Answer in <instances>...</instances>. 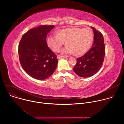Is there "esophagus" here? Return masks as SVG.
<instances>
[{"label": "esophagus", "instance_id": "34e87169", "mask_svg": "<svg viewBox=\"0 0 124 124\" xmlns=\"http://www.w3.org/2000/svg\"><path fill=\"white\" fill-rule=\"evenodd\" d=\"M65 56H62V55H58L57 56V58H58V59H61V58H65Z\"/></svg>", "mask_w": 124, "mask_h": 124}]
</instances>
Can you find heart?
Returning <instances> with one entry per match:
<instances>
[{"mask_svg":"<svg viewBox=\"0 0 124 124\" xmlns=\"http://www.w3.org/2000/svg\"><path fill=\"white\" fill-rule=\"evenodd\" d=\"M94 39L91 29L85 28H70L58 31L57 35H51L47 38L48 46L55 52L60 51L65 42L66 46L62 49L63 54L72 53L77 55H82L90 48Z\"/></svg>","mask_w":124,"mask_h":124,"instance_id":"b5f03b06","label":"heart"}]
</instances>
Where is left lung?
<instances>
[{
	"instance_id": "1",
	"label": "left lung",
	"mask_w": 124,
	"mask_h": 124,
	"mask_svg": "<svg viewBox=\"0 0 124 124\" xmlns=\"http://www.w3.org/2000/svg\"><path fill=\"white\" fill-rule=\"evenodd\" d=\"M94 32L92 48L82 56L78 58L74 71L82 78L92 77L101 68L104 58L105 45L102 34L91 26Z\"/></svg>"
}]
</instances>
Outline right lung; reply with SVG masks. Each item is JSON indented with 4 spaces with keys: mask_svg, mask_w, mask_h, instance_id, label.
I'll list each match as a JSON object with an SVG mask.
<instances>
[{
    "mask_svg": "<svg viewBox=\"0 0 124 124\" xmlns=\"http://www.w3.org/2000/svg\"><path fill=\"white\" fill-rule=\"evenodd\" d=\"M54 25H40L26 32L19 45L21 65L31 77L39 80L47 78L55 71L57 56L48 47L47 34Z\"/></svg>",
    "mask_w": 124,
    "mask_h": 124,
    "instance_id": "1",
    "label": "right lung"
}]
</instances>
